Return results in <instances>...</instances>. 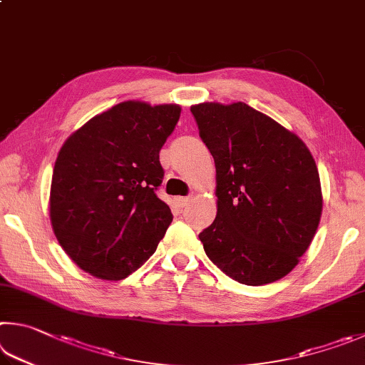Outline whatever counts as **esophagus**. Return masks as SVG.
Segmentation results:
<instances>
[{
  "mask_svg": "<svg viewBox=\"0 0 365 365\" xmlns=\"http://www.w3.org/2000/svg\"><path fill=\"white\" fill-rule=\"evenodd\" d=\"M177 204H178V207H187V205L191 202V197H177Z\"/></svg>",
  "mask_w": 365,
  "mask_h": 365,
  "instance_id": "34e87169",
  "label": "esophagus"
}]
</instances>
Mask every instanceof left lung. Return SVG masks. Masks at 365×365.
Masks as SVG:
<instances>
[{"mask_svg":"<svg viewBox=\"0 0 365 365\" xmlns=\"http://www.w3.org/2000/svg\"><path fill=\"white\" fill-rule=\"evenodd\" d=\"M215 161L217 217L200 233L204 252L246 286L287 276L319 227V172L292 130L244 102L191 107Z\"/></svg>","mask_w":365,"mask_h":365,"instance_id":"obj_1","label":"left lung"}]
</instances>
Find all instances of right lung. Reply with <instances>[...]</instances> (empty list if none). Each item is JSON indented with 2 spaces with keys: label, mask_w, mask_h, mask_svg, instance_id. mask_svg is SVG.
Returning a JSON list of instances; mask_svg holds the SVG:
<instances>
[{
  "label": "right lung",
  "mask_w": 365,
  "mask_h": 365,
  "mask_svg": "<svg viewBox=\"0 0 365 365\" xmlns=\"http://www.w3.org/2000/svg\"><path fill=\"white\" fill-rule=\"evenodd\" d=\"M180 105L128 101L65 140L52 172L49 217L58 244L86 273L121 281L155 254L172 222L156 196L160 151Z\"/></svg>",
  "instance_id": "right-lung-1"
}]
</instances>
